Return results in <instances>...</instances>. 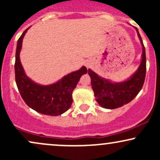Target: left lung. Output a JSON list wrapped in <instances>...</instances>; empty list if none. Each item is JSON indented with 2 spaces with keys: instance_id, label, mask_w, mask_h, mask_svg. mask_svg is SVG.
Returning a JSON list of instances; mask_svg holds the SVG:
<instances>
[{
  "instance_id": "obj_1",
  "label": "left lung",
  "mask_w": 160,
  "mask_h": 160,
  "mask_svg": "<svg viewBox=\"0 0 160 160\" xmlns=\"http://www.w3.org/2000/svg\"><path fill=\"white\" fill-rule=\"evenodd\" d=\"M136 30L143 47L142 60L137 72L132 78L120 83H113L99 77L92 70H88L97 102L104 108L114 109L128 104L138 94L144 85L146 76V54L142 39L137 28Z\"/></svg>"
}]
</instances>
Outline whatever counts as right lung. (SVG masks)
<instances>
[{"label":"right lung","mask_w":160,"mask_h":160,"mask_svg":"<svg viewBox=\"0 0 160 160\" xmlns=\"http://www.w3.org/2000/svg\"><path fill=\"white\" fill-rule=\"evenodd\" d=\"M26 30L18 40L16 52L15 78L20 95L28 107L40 113L58 116L67 111L72 104V92L82 74L87 69L82 67L78 71L66 75L62 80L49 86L37 84L25 74L19 60V52Z\"/></svg>","instance_id":"add662e5"}]
</instances>
